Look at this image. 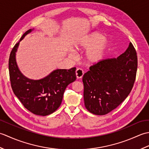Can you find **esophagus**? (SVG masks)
<instances>
[{
	"instance_id": "obj_1",
	"label": "esophagus",
	"mask_w": 149,
	"mask_h": 149,
	"mask_svg": "<svg viewBox=\"0 0 149 149\" xmlns=\"http://www.w3.org/2000/svg\"><path fill=\"white\" fill-rule=\"evenodd\" d=\"M75 74H76V76L77 79H81L83 77L84 75V71L82 68H77L75 71Z\"/></svg>"
}]
</instances>
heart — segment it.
<instances>
[{"label":"heart","mask_w":149,"mask_h":149,"mask_svg":"<svg viewBox=\"0 0 149 149\" xmlns=\"http://www.w3.org/2000/svg\"><path fill=\"white\" fill-rule=\"evenodd\" d=\"M109 42L106 37H102L99 33H93L84 38L75 45L77 50L88 49L85 58L89 64H95L102 60L109 47ZM69 56L71 58H75L74 52H70Z\"/></svg>","instance_id":"b5f03b06"}]
</instances>
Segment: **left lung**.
I'll use <instances>...</instances> for the list:
<instances>
[{"instance_id": "8db88e82", "label": "left lung", "mask_w": 149, "mask_h": 149, "mask_svg": "<svg viewBox=\"0 0 149 149\" xmlns=\"http://www.w3.org/2000/svg\"><path fill=\"white\" fill-rule=\"evenodd\" d=\"M137 67L136 51L131 42L117 58L102 59L91 65L83 77L87 110L104 115L116 108L130 93Z\"/></svg>"}]
</instances>
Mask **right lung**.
<instances>
[{
    "label": "right lung",
    "mask_w": 149,
    "mask_h": 149,
    "mask_svg": "<svg viewBox=\"0 0 149 149\" xmlns=\"http://www.w3.org/2000/svg\"><path fill=\"white\" fill-rule=\"evenodd\" d=\"M29 29L21 37L31 33ZM19 42L13 48L9 59V72L13 93L26 108L34 115L47 116L58 109L66 86L76 79L75 70L57 69L40 80L26 77L19 70L15 55Z\"/></svg>",
    "instance_id": "add662e5"
}]
</instances>
